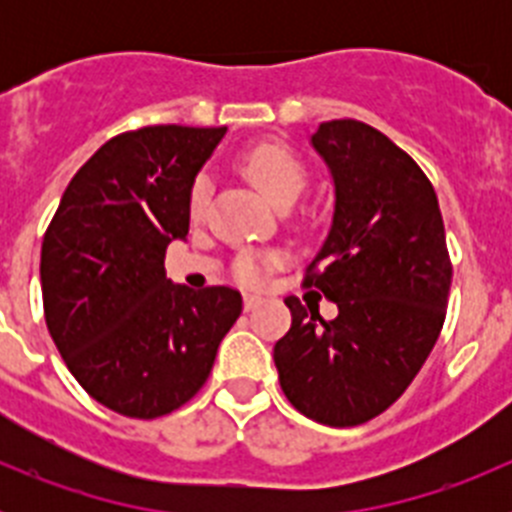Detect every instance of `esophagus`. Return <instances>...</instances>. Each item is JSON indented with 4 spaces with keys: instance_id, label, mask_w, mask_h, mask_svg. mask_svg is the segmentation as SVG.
<instances>
[{
    "instance_id": "obj_1",
    "label": "esophagus",
    "mask_w": 512,
    "mask_h": 512,
    "mask_svg": "<svg viewBox=\"0 0 512 512\" xmlns=\"http://www.w3.org/2000/svg\"><path fill=\"white\" fill-rule=\"evenodd\" d=\"M259 305H261V295H251V292H246V295H243V307H246L248 312L256 310Z\"/></svg>"
}]
</instances>
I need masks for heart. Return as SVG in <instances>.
Masks as SVG:
<instances>
[{
  "label": "heart",
  "mask_w": 512,
  "mask_h": 512,
  "mask_svg": "<svg viewBox=\"0 0 512 512\" xmlns=\"http://www.w3.org/2000/svg\"><path fill=\"white\" fill-rule=\"evenodd\" d=\"M243 171L251 179L261 194H266L274 205L289 207L302 194L307 184V174L302 164L289 151L279 146H259L253 148L246 158H243ZM210 205V179L207 176H197L189 189V217L200 220ZM277 256H253V253H243L233 264L235 277L241 282L259 284L266 277L271 264H277Z\"/></svg>",
  "instance_id": "1"
}]
</instances>
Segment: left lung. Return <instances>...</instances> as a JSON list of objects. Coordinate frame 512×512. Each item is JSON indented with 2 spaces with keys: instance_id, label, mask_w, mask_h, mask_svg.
Segmentation results:
<instances>
[{
  "instance_id": "1",
  "label": "left lung",
  "mask_w": 512,
  "mask_h": 512,
  "mask_svg": "<svg viewBox=\"0 0 512 512\" xmlns=\"http://www.w3.org/2000/svg\"><path fill=\"white\" fill-rule=\"evenodd\" d=\"M336 207L305 271L338 305L333 320L289 295L292 328L274 346L287 400L333 428L377 418L408 390L438 341L451 259L433 184L408 153L359 120L320 122Z\"/></svg>"
}]
</instances>
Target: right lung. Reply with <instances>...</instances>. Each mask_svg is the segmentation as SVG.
Returning <instances> with one entry per match:
<instances>
[{
	"instance_id": "right-lung-1",
	"label": "right lung",
	"mask_w": 512,
	"mask_h": 512,
	"mask_svg": "<svg viewBox=\"0 0 512 512\" xmlns=\"http://www.w3.org/2000/svg\"><path fill=\"white\" fill-rule=\"evenodd\" d=\"M225 128L148 125L81 166L43 235L45 325L76 382L140 420L174 413L207 382L243 310L233 287L166 279V248L189 233V189Z\"/></svg>"
}]
</instances>
